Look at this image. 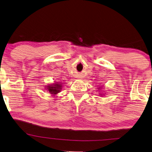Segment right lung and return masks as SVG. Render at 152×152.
<instances>
[{
  "label": "right lung",
  "mask_w": 152,
  "mask_h": 152,
  "mask_svg": "<svg viewBox=\"0 0 152 152\" xmlns=\"http://www.w3.org/2000/svg\"><path fill=\"white\" fill-rule=\"evenodd\" d=\"M48 87V91L52 93V94H57V93L59 91L60 88H61L60 85L57 84H55Z\"/></svg>",
  "instance_id": "add662e5"
}]
</instances>
